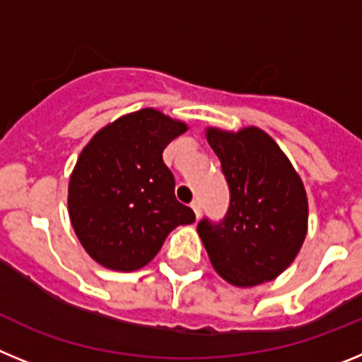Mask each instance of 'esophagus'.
Returning <instances> with one entry per match:
<instances>
[{"label": "esophagus", "mask_w": 362, "mask_h": 362, "mask_svg": "<svg viewBox=\"0 0 362 362\" xmlns=\"http://www.w3.org/2000/svg\"><path fill=\"white\" fill-rule=\"evenodd\" d=\"M190 206H192V210H194V214H196L197 219H199V217H201V203H199V201H192Z\"/></svg>", "instance_id": "34e87169"}]
</instances>
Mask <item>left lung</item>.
Listing matches in <instances>:
<instances>
[{
  "label": "left lung",
  "mask_w": 362,
  "mask_h": 362,
  "mask_svg": "<svg viewBox=\"0 0 362 362\" xmlns=\"http://www.w3.org/2000/svg\"><path fill=\"white\" fill-rule=\"evenodd\" d=\"M230 188L219 223L201 219L197 232L214 268L233 286L276 279L299 254L308 228L303 181L274 139L261 129L206 130Z\"/></svg>",
  "instance_id": "obj_1"
}]
</instances>
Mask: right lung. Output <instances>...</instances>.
I'll list each match as a JSON object with an SVG mask.
<instances>
[{
    "mask_svg": "<svg viewBox=\"0 0 362 362\" xmlns=\"http://www.w3.org/2000/svg\"><path fill=\"white\" fill-rule=\"evenodd\" d=\"M187 124L143 108L99 130L79 153L69 183L74 232L88 255L117 272L148 264L166 235L196 214L175 199L166 145Z\"/></svg>",
    "mask_w": 362,
    "mask_h": 362,
    "instance_id": "add662e5",
    "label": "right lung"
}]
</instances>
